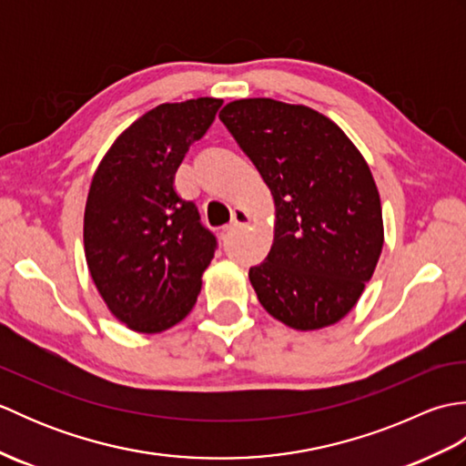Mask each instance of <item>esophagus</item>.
Masks as SVG:
<instances>
[{"mask_svg": "<svg viewBox=\"0 0 466 466\" xmlns=\"http://www.w3.org/2000/svg\"><path fill=\"white\" fill-rule=\"evenodd\" d=\"M252 222V218H250V214L244 210V208H234V212H232V224H228L224 230H222V236H226V234H230V232H234V230H238V228H242V226H248Z\"/></svg>", "mask_w": 466, "mask_h": 466, "instance_id": "esophagus-1", "label": "esophagus"}]
</instances>
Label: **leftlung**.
Instances as JSON below:
<instances>
[{
  "label": "left lung",
  "mask_w": 466,
  "mask_h": 466,
  "mask_svg": "<svg viewBox=\"0 0 466 466\" xmlns=\"http://www.w3.org/2000/svg\"><path fill=\"white\" fill-rule=\"evenodd\" d=\"M220 120L274 198V240L248 279L264 310L294 330L349 314L384 244L369 164L330 117L302 104L246 97Z\"/></svg>",
  "instance_id": "obj_1"
}]
</instances>
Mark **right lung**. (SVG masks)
Segmentation results:
<instances>
[{
	"label": "right lung",
	"instance_id": "1",
	"mask_svg": "<svg viewBox=\"0 0 466 466\" xmlns=\"http://www.w3.org/2000/svg\"><path fill=\"white\" fill-rule=\"evenodd\" d=\"M222 100L160 104L126 127L92 177L84 250L92 280L117 320L157 334L184 320L198 300L216 238L174 176L212 126Z\"/></svg>",
	"mask_w": 466,
	"mask_h": 466
}]
</instances>
